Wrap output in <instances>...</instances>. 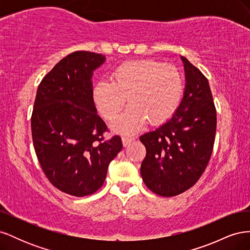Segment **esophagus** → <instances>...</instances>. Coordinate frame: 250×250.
I'll return each mask as SVG.
<instances>
[{
  "instance_id": "obj_1",
  "label": "esophagus",
  "mask_w": 250,
  "mask_h": 250,
  "mask_svg": "<svg viewBox=\"0 0 250 250\" xmlns=\"http://www.w3.org/2000/svg\"><path fill=\"white\" fill-rule=\"evenodd\" d=\"M134 139L133 138H128V137H123L122 138V143H123V146L124 147H127L129 144L133 141Z\"/></svg>"
}]
</instances>
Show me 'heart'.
Here are the masks:
<instances>
[{
  "instance_id": "1",
  "label": "heart",
  "mask_w": 250,
  "mask_h": 250,
  "mask_svg": "<svg viewBox=\"0 0 250 250\" xmlns=\"http://www.w3.org/2000/svg\"><path fill=\"white\" fill-rule=\"evenodd\" d=\"M184 95V79L179 70L153 59L131 60L118 65L111 82H97L92 92L97 110L107 121L116 119L130 105L111 128L122 134L140 130L147 121L162 124L177 110Z\"/></svg>"
}]
</instances>
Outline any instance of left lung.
<instances>
[{"mask_svg": "<svg viewBox=\"0 0 250 250\" xmlns=\"http://www.w3.org/2000/svg\"><path fill=\"white\" fill-rule=\"evenodd\" d=\"M184 98L167 122L140 137L146 147L143 181L153 193L172 197L192 188L213 152L217 117L208 79L186 57Z\"/></svg>", "mask_w": 250, "mask_h": 250, "instance_id": "1", "label": "left lung"}]
</instances>
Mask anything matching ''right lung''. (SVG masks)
<instances>
[{
	"instance_id": "add662e5",
	"label": "right lung",
	"mask_w": 250,
	"mask_h": 250,
	"mask_svg": "<svg viewBox=\"0 0 250 250\" xmlns=\"http://www.w3.org/2000/svg\"><path fill=\"white\" fill-rule=\"evenodd\" d=\"M105 56L76 51L43 77L31 117L35 153L43 173L58 190L76 197L92 195L104 184L109 163L123 148L107 130L93 101L94 71Z\"/></svg>"
}]
</instances>
